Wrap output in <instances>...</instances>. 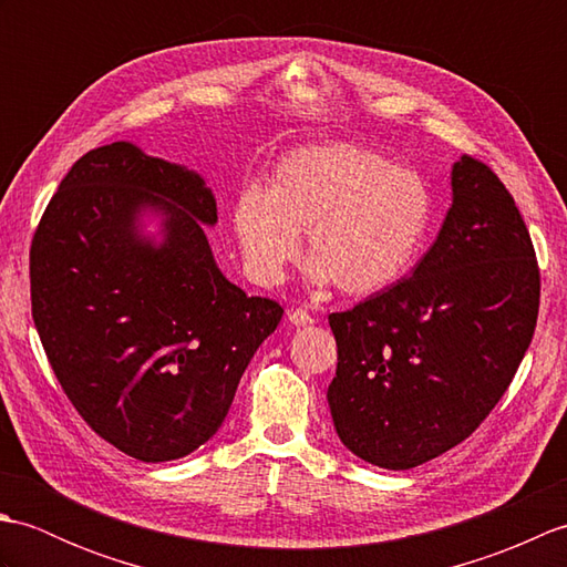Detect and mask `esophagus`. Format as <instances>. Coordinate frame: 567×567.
<instances>
[{"instance_id":"obj_1","label":"esophagus","mask_w":567,"mask_h":567,"mask_svg":"<svg viewBox=\"0 0 567 567\" xmlns=\"http://www.w3.org/2000/svg\"><path fill=\"white\" fill-rule=\"evenodd\" d=\"M287 321H290L292 327H309V323H315V317H311L307 309H290L287 311Z\"/></svg>"}]
</instances>
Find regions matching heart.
<instances>
[{"label":"heart","mask_w":567,"mask_h":567,"mask_svg":"<svg viewBox=\"0 0 567 567\" xmlns=\"http://www.w3.org/2000/svg\"><path fill=\"white\" fill-rule=\"evenodd\" d=\"M431 219L426 179L355 143L290 151L265 189L246 187L231 204V228L252 280L282 282L307 231L311 280L333 282L348 297L400 282L424 248Z\"/></svg>","instance_id":"b5f03b06"}]
</instances>
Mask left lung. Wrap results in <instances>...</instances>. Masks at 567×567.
Masks as SVG:
<instances>
[{"instance_id":"8db88e82","label":"left lung","mask_w":567,"mask_h":567,"mask_svg":"<svg viewBox=\"0 0 567 567\" xmlns=\"http://www.w3.org/2000/svg\"><path fill=\"white\" fill-rule=\"evenodd\" d=\"M412 277L336 311L333 429L351 453L409 470L465 441L507 392L534 339L540 275L502 179L470 155Z\"/></svg>"}]
</instances>
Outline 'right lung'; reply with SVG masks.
<instances>
[{"label":"right lung","instance_id":"add662e5","mask_svg":"<svg viewBox=\"0 0 567 567\" xmlns=\"http://www.w3.org/2000/svg\"><path fill=\"white\" fill-rule=\"evenodd\" d=\"M146 215L162 219L155 237ZM214 224L199 173L116 141L70 167L31 240V315L60 388L143 463L185 457L219 431L282 319L226 280L204 234Z\"/></svg>","mask_w":567,"mask_h":567}]
</instances>
